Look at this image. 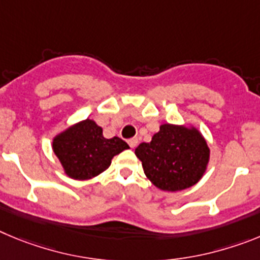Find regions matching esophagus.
Masks as SVG:
<instances>
[{
  "label": "esophagus",
  "mask_w": 260,
  "mask_h": 260,
  "mask_svg": "<svg viewBox=\"0 0 260 260\" xmlns=\"http://www.w3.org/2000/svg\"><path fill=\"white\" fill-rule=\"evenodd\" d=\"M137 139H135V137H133V139H129L128 140V145H129L131 147H132V149H135L136 146H137Z\"/></svg>",
  "instance_id": "obj_1"
}]
</instances>
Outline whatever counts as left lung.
Segmentation results:
<instances>
[{"mask_svg": "<svg viewBox=\"0 0 260 260\" xmlns=\"http://www.w3.org/2000/svg\"><path fill=\"white\" fill-rule=\"evenodd\" d=\"M135 154L156 188L177 191L200 181L209 163L210 150L197 129L163 124L150 142L136 147Z\"/></svg>", "mask_w": 260, "mask_h": 260, "instance_id": "left-lung-1", "label": "left lung"}]
</instances>
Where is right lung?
Here are the masks:
<instances>
[{"instance_id": "add662e5", "label": "right lung", "mask_w": 260, "mask_h": 260, "mask_svg": "<svg viewBox=\"0 0 260 260\" xmlns=\"http://www.w3.org/2000/svg\"><path fill=\"white\" fill-rule=\"evenodd\" d=\"M129 149L119 137L105 139L102 128L93 120L80 121L58 135L53 141V150L66 174L75 180L97 176L111 165L116 154Z\"/></svg>"}]
</instances>
